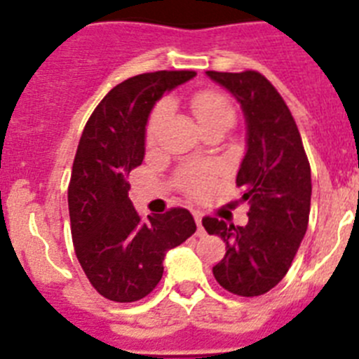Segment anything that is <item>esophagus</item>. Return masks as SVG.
Here are the masks:
<instances>
[{
    "label": "esophagus",
    "mask_w": 359,
    "mask_h": 359,
    "mask_svg": "<svg viewBox=\"0 0 359 359\" xmlns=\"http://www.w3.org/2000/svg\"><path fill=\"white\" fill-rule=\"evenodd\" d=\"M194 219H196V224H198V236L203 237V236H205V230H203V224H201V221H203L201 212L194 210Z\"/></svg>",
    "instance_id": "esophagus-1"
}]
</instances>
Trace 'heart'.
Instances as JSON below:
<instances>
[{"label":"heart","mask_w":359,"mask_h":359,"mask_svg":"<svg viewBox=\"0 0 359 359\" xmlns=\"http://www.w3.org/2000/svg\"><path fill=\"white\" fill-rule=\"evenodd\" d=\"M190 106H192V111H194L196 118L201 123L203 129H208L212 126H217V123H230L233 122V107L228 102V98L223 97V95L215 93V91H201V93H196L190 100ZM170 104L167 100L158 104L152 111L151 118H149L147 126V140L154 142L158 136V131H160L161 123H163L165 116L169 115ZM185 187L189 192L196 194L199 190L205 187V180L201 176H187Z\"/></svg>","instance_id":"b5f03b06"}]
</instances>
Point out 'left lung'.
I'll use <instances>...</instances> for the list:
<instances>
[{
  "label": "left lung",
  "mask_w": 359,
  "mask_h": 359,
  "mask_svg": "<svg viewBox=\"0 0 359 359\" xmlns=\"http://www.w3.org/2000/svg\"><path fill=\"white\" fill-rule=\"evenodd\" d=\"M236 97L246 122V152L237 172L243 199H250L248 223L233 226L205 217L203 226L219 236L226 253L214 277L239 297L268 293L287 273L306 236L311 208V169L291 111L271 82L257 72H207Z\"/></svg>",
  "instance_id": "left-lung-1"
}]
</instances>
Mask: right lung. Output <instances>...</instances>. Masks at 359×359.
<instances>
[{
  "label": "right lung",
  "instance_id": "right-lung-1",
  "mask_svg": "<svg viewBox=\"0 0 359 359\" xmlns=\"http://www.w3.org/2000/svg\"><path fill=\"white\" fill-rule=\"evenodd\" d=\"M196 72L142 73L115 86L86 123L68 187L75 253L91 286L113 302L147 297L163 275L169 250L196 231L185 208L142 219L128 176L142 165L154 104Z\"/></svg>",
  "mask_w": 359,
  "mask_h": 359
}]
</instances>
